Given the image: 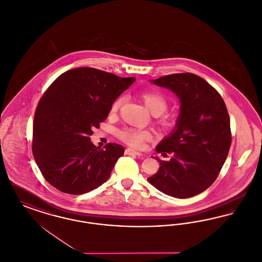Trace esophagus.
I'll use <instances>...</instances> for the list:
<instances>
[{
	"label": "esophagus",
	"mask_w": 262,
	"mask_h": 262,
	"mask_svg": "<svg viewBox=\"0 0 262 262\" xmlns=\"http://www.w3.org/2000/svg\"><path fill=\"white\" fill-rule=\"evenodd\" d=\"M125 153L126 154V155H136V156H138V157L142 156V154H141L140 152L136 151V150L130 149V148H127V149H125Z\"/></svg>",
	"instance_id": "34e87169"
}]
</instances>
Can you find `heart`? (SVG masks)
I'll use <instances>...</instances> for the list:
<instances>
[{
  "label": "heart",
  "mask_w": 262,
  "mask_h": 262,
  "mask_svg": "<svg viewBox=\"0 0 262 262\" xmlns=\"http://www.w3.org/2000/svg\"><path fill=\"white\" fill-rule=\"evenodd\" d=\"M140 98L143 101L145 107L153 116L158 118V125L162 129H168L174 125V121L170 116H162L168 108V100L159 91H146L140 94ZM123 103V98L118 97L113 102L111 106V113L115 114L117 112ZM118 137L125 142L126 144L139 147L142 142L146 139L150 138V134L148 132L136 129V128H128L125 127L117 133Z\"/></svg>",
  "instance_id": "heart-1"
}]
</instances>
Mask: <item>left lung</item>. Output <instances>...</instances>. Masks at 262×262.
<instances>
[{"mask_svg": "<svg viewBox=\"0 0 262 262\" xmlns=\"http://www.w3.org/2000/svg\"><path fill=\"white\" fill-rule=\"evenodd\" d=\"M170 89L180 100V115L172 133L156 151L163 156L156 174L147 181L163 193L187 199L204 191L217 179L232 142L230 118L215 88L193 74H174L151 80Z\"/></svg>", "mask_w": 262, "mask_h": 262, "instance_id": "1", "label": "left lung"}]
</instances>
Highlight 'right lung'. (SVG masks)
<instances>
[{
  "instance_id": "add662e5",
  "label": "right lung",
  "mask_w": 262,
  "mask_h": 262,
  "mask_svg": "<svg viewBox=\"0 0 262 262\" xmlns=\"http://www.w3.org/2000/svg\"><path fill=\"white\" fill-rule=\"evenodd\" d=\"M93 68H76L58 76L39 101L33 122L32 152L45 180L64 193L82 194L110 177L125 149L90 140L115 99L134 82Z\"/></svg>"
}]
</instances>
